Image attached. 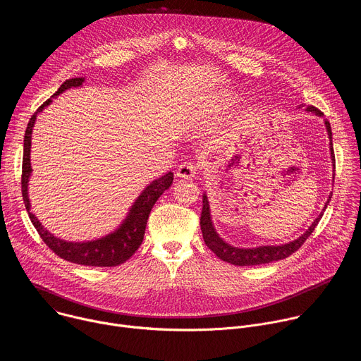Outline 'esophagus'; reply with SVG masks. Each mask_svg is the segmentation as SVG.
I'll list each match as a JSON object with an SVG mask.
<instances>
[{
  "mask_svg": "<svg viewBox=\"0 0 361 361\" xmlns=\"http://www.w3.org/2000/svg\"><path fill=\"white\" fill-rule=\"evenodd\" d=\"M197 174V166L194 163H184L178 166L176 176L178 178H192Z\"/></svg>",
  "mask_w": 361,
  "mask_h": 361,
  "instance_id": "34e87169",
  "label": "esophagus"
}]
</instances>
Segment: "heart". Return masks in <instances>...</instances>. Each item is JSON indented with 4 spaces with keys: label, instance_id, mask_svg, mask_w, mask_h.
Returning a JSON list of instances; mask_svg holds the SVG:
<instances>
[{
    "label": "heart",
    "instance_id": "1",
    "mask_svg": "<svg viewBox=\"0 0 361 361\" xmlns=\"http://www.w3.org/2000/svg\"><path fill=\"white\" fill-rule=\"evenodd\" d=\"M235 101H237L235 95L223 94L220 97H216L214 99H210L209 102H205V107H207V109H204V111H213V113L226 111V110H228L230 107H233L235 104ZM194 114H200V111H195V113L192 111V116Z\"/></svg>",
    "mask_w": 361,
    "mask_h": 361
}]
</instances>
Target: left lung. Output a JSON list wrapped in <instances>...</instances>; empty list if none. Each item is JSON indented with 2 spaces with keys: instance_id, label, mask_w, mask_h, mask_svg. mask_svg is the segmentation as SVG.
<instances>
[{
  "instance_id": "obj_1",
  "label": "left lung",
  "mask_w": 361,
  "mask_h": 361,
  "mask_svg": "<svg viewBox=\"0 0 361 361\" xmlns=\"http://www.w3.org/2000/svg\"><path fill=\"white\" fill-rule=\"evenodd\" d=\"M304 107L302 104L298 106V109ZM307 113L316 114L317 117H323L324 114L317 110L313 106H308L305 109ZM324 126L327 130V135L330 140V159H331V166H333V181H334V169H336V160H334V149H333V133H331V126L327 120H324ZM331 200V192L324 204L323 212L319 214V217L312 223V226L308 227L298 238L286 243V244H280V245H259V247H234L231 244H228L223 237H220V234L217 233L213 219H212V209H210V202H209V197L207 194H202V212H201V219H200V226H201V231H202V238L207 244V247L217 255L223 262H227L230 264L234 266H260V264H269L273 262H279L283 259H287L288 255H291L293 252H295L302 243L310 237V234L314 231L316 226L319 224V221L323 217L324 210L327 209V205Z\"/></svg>"
}]
</instances>
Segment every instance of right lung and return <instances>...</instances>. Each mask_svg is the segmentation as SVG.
<instances>
[{"label":"right lung","mask_w":361,"mask_h":361,"mask_svg":"<svg viewBox=\"0 0 361 361\" xmlns=\"http://www.w3.org/2000/svg\"><path fill=\"white\" fill-rule=\"evenodd\" d=\"M85 78H70L67 80L59 91L48 98L44 104L35 111V114L31 117L25 135H24V157H23V198L27 213L30 216L31 223L34 224L35 230L38 231L42 241L53 250L61 259L81 264V266H90V267H114L120 266L124 262H127L130 257L138 250V247L142 243L145 226L148 216L154 207V204L161 197L164 191H167L174 180V174L169 171L166 176H161L157 180H152L135 198V201L131 204L128 209L127 216L123 219L121 224L111 233L102 235L95 240H87V241H68L64 238H60L54 235L51 231H48L42 223L37 219V216L31 212V201L28 195V184L32 174L31 169V137H32V128L37 120V116L42 113L51 102L54 101L60 94L70 88L82 87Z\"/></svg>","instance_id":"obj_1"}]
</instances>
